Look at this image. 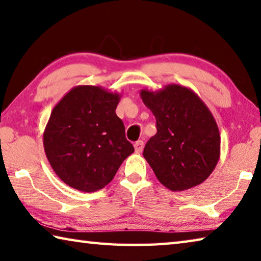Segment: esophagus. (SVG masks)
<instances>
[{"mask_svg": "<svg viewBox=\"0 0 261 261\" xmlns=\"http://www.w3.org/2000/svg\"><path fill=\"white\" fill-rule=\"evenodd\" d=\"M135 149H136V152H141L142 149H144V141L142 140H138L135 142Z\"/></svg>", "mask_w": 261, "mask_h": 261, "instance_id": "34e87169", "label": "esophagus"}]
</instances>
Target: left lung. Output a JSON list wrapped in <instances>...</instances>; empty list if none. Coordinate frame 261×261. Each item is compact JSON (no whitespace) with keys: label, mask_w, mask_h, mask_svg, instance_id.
<instances>
[{"label":"left lung","mask_w":261,"mask_h":261,"mask_svg":"<svg viewBox=\"0 0 261 261\" xmlns=\"http://www.w3.org/2000/svg\"><path fill=\"white\" fill-rule=\"evenodd\" d=\"M156 119L157 132L144 157L163 186L185 191L207 180L221 156V135L206 104L188 87L171 84L140 90Z\"/></svg>","instance_id":"obj_1"}]
</instances>
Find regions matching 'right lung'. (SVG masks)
<instances>
[{
    "label": "right lung",
    "instance_id": "1",
    "mask_svg": "<svg viewBox=\"0 0 261 261\" xmlns=\"http://www.w3.org/2000/svg\"><path fill=\"white\" fill-rule=\"evenodd\" d=\"M121 94L81 85L68 91L50 113L44 150L55 174L84 192L100 190L113 180L135 151L115 110Z\"/></svg>",
    "mask_w": 261,
    "mask_h": 261
}]
</instances>
